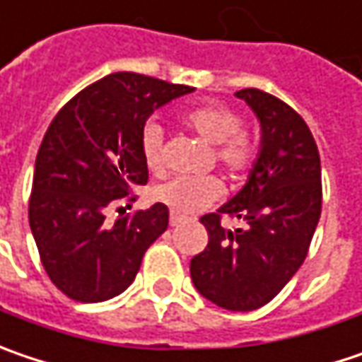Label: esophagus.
<instances>
[{
	"label": "esophagus",
	"mask_w": 362,
	"mask_h": 362,
	"mask_svg": "<svg viewBox=\"0 0 362 362\" xmlns=\"http://www.w3.org/2000/svg\"><path fill=\"white\" fill-rule=\"evenodd\" d=\"M182 223H184V217L176 215V213H172V215H170V225H172V227H178V225Z\"/></svg>",
	"instance_id": "obj_1"
}]
</instances>
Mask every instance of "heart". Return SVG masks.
I'll return each mask as SVG.
<instances>
[{"label": "heart", "instance_id": "obj_1", "mask_svg": "<svg viewBox=\"0 0 362 362\" xmlns=\"http://www.w3.org/2000/svg\"><path fill=\"white\" fill-rule=\"evenodd\" d=\"M182 122L206 143L215 145V160L231 174L245 172L258 153L256 137L244 129L235 110L223 104H202L186 110ZM161 129L147 124L141 135V153L149 172H161ZM156 201L176 215H194L223 197V184L213 176H180L153 190Z\"/></svg>", "mask_w": 362, "mask_h": 362}]
</instances>
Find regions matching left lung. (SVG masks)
<instances>
[{
  "label": "left lung",
  "mask_w": 362,
  "mask_h": 362,
  "mask_svg": "<svg viewBox=\"0 0 362 362\" xmlns=\"http://www.w3.org/2000/svg\"><path fill=\"white\" fill-rule=\"evenodd\" d=\"M235 96L260 120V151L244 188L201 217L209 244L190 260V276L215 305L252 311L272 301L308 256L322 213V165L309 127L288 104L256 88ZM223 214L245 227L227 230Z\"/></svg>",
  "instance_id": "obj_1"
}]
</instances>
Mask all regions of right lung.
Returning <instances> with one entry per match:
<instances>
[{"instance_id":"right-lung-1","label":"right lung","mask_w":362,"mask_h":362,"mask_svg":"<svg viewBox=\"0 0 362 362\" xmlns=\"http://www.w3.org/2000/svg\"><path fill=\"white\" fill-rule=\"evenodd\" d=\"M190 92V86L118 71L81 90L53 118L34 163L28 219L40 262L69 299L98 303L120 295L168 229L161 202L112 225L106 211L147 184L141 153L147 118Z\"/></svg>"}]
</instances>
